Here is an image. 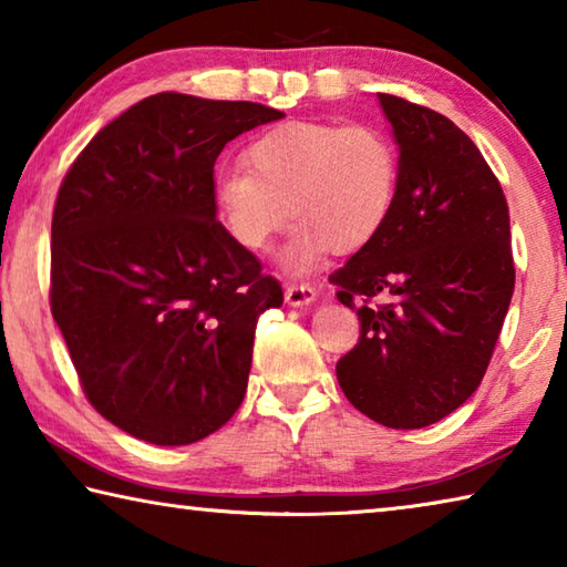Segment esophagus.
Returning a JSON list of instances; mask_svg holds the SVG:
<instances>
[{
  "label": "esophagus",
  "instance_id": "34e87169",
  "mask_svg": "<svg viewBox=\"0 0 567 567\" xmlns=\"http://www.w3.org/2000/svg\"><path fill=\"white\" fill-rule=\"evenodd\" d=\"M315 297H318V292H315V287L307 285V282H290L285 287V300H287V305H292V307L310 305Z\"/></svg>",
  "mask_w": 567,
  "mask_h": 567
}]
</instances>
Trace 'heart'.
Listing matches in <instances>:
<instances>
[{
  "instance_id": "1",
  "label": "heart",
  "mask_w": 567,
  "mask_h": 567,
  "mask_svg": "<svg viewBox=\"0 0 567 567\" xmlns=\"http://www.w3.org/2000/svg\"><path fill=\"white\" fill-rule=\"evenodd\" d=\"M245 165L215 177L219 223L239 247L262 252L292 213L300 223L282 252L292 272L310 270L330 247L372 243L395 209L400 152L375 124H277L249 142Z\"/></svg>"
}]
</instances>
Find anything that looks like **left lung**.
<instances>
[{
    "label": "left lung",
    "mask_w": 567,
    "mask_h": 567,
    "mask_svg": "<svg viewBox=\"0 0 567 567\" xmlns=\"http://www.w3.org/2000/svg\"><path fill=\"white\" fill-rule=\"evenodd\" d=\"M378 97L400 145V189L382 233L330 275L360 318L334 372L362 415L417 430L463 405L491 364L515 287L511 213L495 172L445 114Z\"/></svg>",
    "instance_id": "left-lung-1"
}]
</instances>
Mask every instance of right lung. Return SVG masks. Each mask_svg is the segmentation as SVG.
Listing matches in <instances>:
<instances>
[{
	"mask_svg": "<svg viewBox=\"0 0 567 567\" xmlns=\"http://www.w3.org/2000/svg\"><path fill=\"white\" fill-rule=\"evenodd\" d=\"M257 102L159 92L94 134L52 215L50 307L84 398L152 445L213 435L245 398L257 320L282 305L217 219L215 162L280 120Z\"/></svg>",
	"mask_w": 567,
	"mask_h": 567,
	"instance_id": "add662e5",
	"label": "right lung"
}]
</instances>
